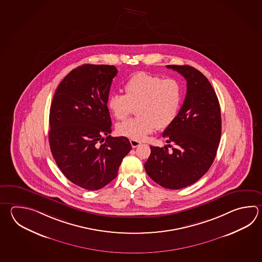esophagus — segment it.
<instances>
[{"mask_svg": "<svg viewBox=\"0 0 262 262\" xmlns=\"http://www.w3.org/2000/svg\"><path fill=\"white\" fill-rule=\"evenodd\" d=\"M129 142H130V144H132V146L135 148V147H137V146H139L140 144H142L140 141H136V140L130 139L129 140Z\"/></svg>", "mask_w": 262, "mask_h": 262, "instance_id": "1", "label": "esophagus"}]
</instances>
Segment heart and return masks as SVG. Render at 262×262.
<instances>
[{"instance_id":"heart-1","label":"heart","mask_w":262,"mask_h":262,"mask_svg":"<svg viewBox=\"0 0 262 262\" xmlns=\"http://www.w3.org/2000/svg\"><path fill=\"white\" fill-rule=\"evenodd\" d=\"M124 95L113 94L107 106L116 119L126 120L136 107L137 118L118 124L122 136L142 141L156 128H166L177 118L182 102V88L173 78L163 79L144 72L132 75L123 86Z\"/></svg>"}]
</instances>
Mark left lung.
I'll use <instances>...</instances> for the list:
<instances>
[{
  "label": "left lung",
  "instance_id": "obj_1",
  "mask_svg": "<svg viewBox=\"0 0 262 262\" xmlns=\"http://www.w3.org/2000/svg\"><path fill=\"white\" fill-rule=\"evenodd\" d=\"M187 80V95L177 118L162 137L174 144L150 146L144 163L150 178L161 187L180 189L197 182L214 162L221 136L219 99L204 75L189 65H167ZM169 147L171 144H167Z\"/></svg>",
  "mask_w": 262,
  "mask_h": 262
}]
</instances>
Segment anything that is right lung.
<instances>
[{
    "label": "right lung",
    "mask_w": 262,
    "mask_h": 262,
    "mask_svg": "<svg viewBox=\"0 0 262 262\" xmlns=\"http://www.w3.org/2000/svg\"><path fill=\"white\" fill-rule=\"evenodd\" d=\"M114 65L84 64L71 71L58 85L50 106V150L66 178L97 190L118 176L132 149L127 137H112L107 107Z\"/></svg>",
    "instance_id": "right-lung-1"
}]
</instances>
